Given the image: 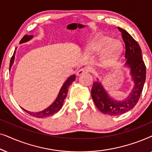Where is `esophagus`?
<instances>
[{
	"label": "esophagus",
	"mask_w": 152,
	"mask_h": 152,
	"mask_svg": "<svg viewBox=\"0 0 152 152\" xmlns=\"http://www.w3.org/2000/svg\"><path fill=\"white\" fill-rule=\"evenodd\" d=\"M88 69H87V68H82V69L78 70L77 72V75L78 76H80L82 75L88 73Z\"/></svg>",
	"instance_id": "obj_1"
}]
</instances>
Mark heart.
<instances>
[{
  "instance_id": "obj_1",
  "label": "heart",
  "mask_w": 152,
  "mask_h": 152,
  "mask_svg": "<svg viewBox=\"0 0 152 152\" xmlns=\"http://www.w3.org/2000/svg\"><path fill=\"white\" fill-rule=\"evenodd\" d=\"M88 50L93 53H99L104 50V59L109 63H113L121 54L122 45L120 42L113 40L109 35L99 34L90 43Z\"/></svg>"
}]
</instances>
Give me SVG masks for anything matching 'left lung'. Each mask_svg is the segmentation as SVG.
Here are the masks:
<instances>
[{"mask_svg":"<svg viewBox=\"0 0 152 152\" xmlns=\"http://www.w3.org/2000/svg\"><path fill=\"white\" fill-rule=\"evenodd\" d=\"M118 28L122 33V39L125 44V65L130 68L134 86L124 100L117 101L108 95L100 82H93L91 89L93 102L102 113L109 115H121L136 106L140 97L146 78V67L142 60L140 45L126 30Z\"/></svg>","mask_w":152,"mask_h":152,"instance_id":"8db88e82","label":"left lung"}]
</instances>
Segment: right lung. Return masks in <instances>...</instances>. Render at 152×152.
<instances>
[{
	"label": "right lung",
	"instance_id": "1",
	"mask_svg": "<svg viewBox=\"0 0 152 152\" xmlns=\"http://www.w3.org/2000/svg\"><path fill=\"white\" fill-rule=\"evenodd\" d=\"M32 37H33L32 35L26 34L23 37L21 40H20V43L27 42V41H30ZM15 53H16V50H14L13 55H12L11 60H10V70L11 69L12 64L14 63V58H15V56H14L15 55ZM75 80V75H71L67 79V80L64 82V85L62 86L61 90H60L59 94H58V96L57 98H56L55 102H54L52 104L50 107H48L47 109H45L44 110H43V111H39V112H30V111H26V110H25L24 109H23L25 111H26L27 113L30 114V115L34 116L35 118H39L48 117V116H50L52 115H53V114L57 113V112L62 108L64 99H65L66 95H67L68 88H69V86L71 85L72 83L74 82Z\"/></svg>",
	"mask_w": 152,
	"mask_h": 152
}]
</instances>
